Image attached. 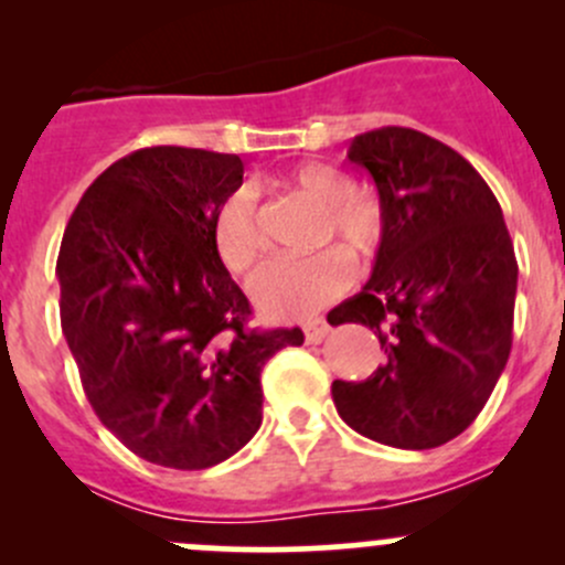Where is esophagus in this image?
Segmentation results:
<instances>
[{
	"label": "esophagus",
	"mask_w": 565,
	"mask_h": 565,
	"mask_svg": "<svg viewBox=\"0 0 565 565\" xmlns=\"http://www.w3.org/2000/svg\"><path fill=\"white\" fill-rule=\"evenodd\" d=\"M303 333H306V341H311V344H319V341H322L324 335L330 333L328 319H322V317L309 319V322L303 324Z\"/></svg>",
	"instance_id": "esophagus-1"
}]
</instances>
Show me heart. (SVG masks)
Returning a JSON list of instances; mask_svg holds the SVG:
<instances>
[{"label":"heart","mask_w":565,"mask_h":565,"mask_svg":"<svg viewBox=\"0 0 565 565\" xmlns=\"http://www.w3.org/2000/svg\"><path fill=\"white\" fill-rule=\"evenodd\" d=\"M273 185L303 196L317 207V243L335 241L355 259L372 256L383 243L385 207L377 193L352 188V177L328 161H300L273 177ZM213 243L221 265L246 273L262 256L265 241L256 226L254 191L237 188L213 218ZM350 284V265L335 248L309 256L273 259L250 278V298L270 319L311 317Z\"/></svg>","instance_id":"heart-1"}]
</instances>
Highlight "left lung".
Listing matches in <instances>:
<instances>
[{"label": "left lung", "instance_id": "8db88e82", "mask_svg": "<svg viewBox=\"0 0 565 565\" xmlns=\"http://www.w3.org/2000/svg\"><path fill=\"white\" fill-rule=\"evenodd\" d=\"M385 207L374 273L330 324L374 330L388 361L363 383L335 380L358 435L424 451L454 440L492 396L511 352L516 256L483 177L413 128L369 130L347 147Z\"/></svg>", "mask_w": 565, "mask_h": 565}]
</instances>
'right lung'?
Here are the masks:
<instances>
[{"instance_id":"1","label":"right lung","mask_w":565,"mask_h":565,"mask_svg":"<svg viewBox=\"0 0 565 565\" xmlns=\"http://www.w3.org/2000/svg\"><path fill=\"white\" fill-rule=\"evenodd\" d=\"M243 161L191 147L119 158L67 221L62 333L100 424L136 457L174 470L230 459L262 424V366L300 328L256 330L221 265L213 218Z\"/></svg>"}]
</instances>
